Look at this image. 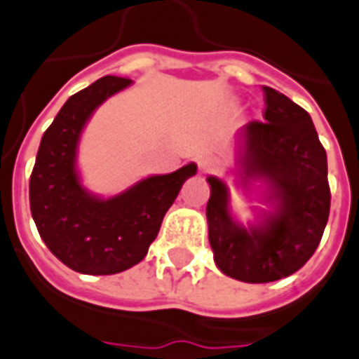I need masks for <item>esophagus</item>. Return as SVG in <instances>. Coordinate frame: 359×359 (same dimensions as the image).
I'll list each match as a JSON object with an SVG mask.
<instances>
[{
    "instance_id": "34e87169",
    "label": "esophagus",
    "mask_w": 359,
    "mask_h": 359,
    "mask_svg": "<svg viewBox=\"0 0 359 359\" xmlns=\"http://www.w3.org/2000/svg\"><path fill=\"white\" fill-rule=\"evenodd\" d=\"M217 166H219V161L211 156H202L198 159V170L203 172V174H205V172H213Z\"/></svg>"
}]
</instances>
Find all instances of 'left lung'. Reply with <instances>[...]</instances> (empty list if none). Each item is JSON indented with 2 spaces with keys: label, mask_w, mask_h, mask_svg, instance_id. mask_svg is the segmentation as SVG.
I'll return each mask as SVG.
<instances>
[{
  "label": "left lung",
  "mask_w": 359,
  "mask_h": 359,
  "mask_svg": "<svg viewBox=\"0 0 359 359\" xmlns=\"http://www.w3.org/2000/svg\"><path fill=\"white\" fill-rule=\"evenodd\" d=\"M265 122L239 131L241 180H265L272 211L256 226H241L229 213L224 182L209 176L208 224L215 263L226 276L246 283L276 282L302 269L317 250L330 215L326 150L306 111L263 87Z\"/></svg>",
  "instance_id": "1"
}]
</instances>
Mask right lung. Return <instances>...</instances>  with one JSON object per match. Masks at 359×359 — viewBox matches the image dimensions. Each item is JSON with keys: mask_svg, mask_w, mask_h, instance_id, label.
I'll use <instances>...</instances> for the list:
<instances>
[{"mask_svg": "<svg viewBox=\"0 0 359 359\" xmlns=\"http://www.w3.org/2000/svg\"><path fill=\"white\" fill-rule=\"evenodd\" d=\"M131 83L105 76L70 96L42 135L31 172V215L40 237L57 259L81 274H116L144 259L182 185L196 174V165L189 163L113 198L83 187L76 168L83 128L96 107Z\"/></svg>", "mask_w": 359, "mask_h": 359, "instance_id": "add662e5", "label": "right lung"}]
</instances>
